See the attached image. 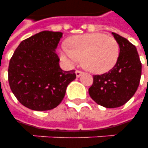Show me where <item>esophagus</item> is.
<instances>
[{"mask_svg": "<svg viewBox=\"0 0 148 148\" xmlns=\"http://www.w3.org/2000/svg\"><path fill=\"white\" fill-rule=\"evenodd\" d=\"M75 74H76L77 77H80L81 76V74H83V72L81 71H76V72H75Z\"/></svg>", "mask_w": 148, "mask_h": 148, "instance_id": "1", "label": "esophagus"}]
</instances>
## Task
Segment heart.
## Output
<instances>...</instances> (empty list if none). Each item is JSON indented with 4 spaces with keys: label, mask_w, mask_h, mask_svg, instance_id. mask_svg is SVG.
<instances>
[{
    "label": "heart",
    "mask_w": 148,
    "mask_h": 148,
    "mask_svg": "<svg viewBox=\"0 0 148 148\" xmlns=\"http://www.w3.org/2000/svg\"><path fill=\"white\" fill-rule=\"evenodd\" d=\"M67 47L60 50L63 61L73 65L81 59L84 68L94 74L109 71L117 64L120 55L117 40L102 33L71 37L67 40Z\"/></svg>",
    "instance_id": "1"
}]
</instances>
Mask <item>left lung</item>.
<instances>
[{
    "mask_svg": "<svg viewBox=\"0 0 148 148\" xmlns=\"http://www.w3.org/2000/svg\"><path fill=\"white\" fill-rule=\"evenodd\" d=\"M120 47L118 60L112 69L101 75H95L88 92L90 97L107 108L126 103L138 90L141 77V63L134 45L126 38L112 33Z\"/></svg>",
    "mask_w": 148,
    "mask_h": 148,
    "instance_id": "obj_1",
    "label": "left lung"
}]
</instances>
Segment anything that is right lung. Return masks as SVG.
Listing matches in <instances>:
<instances>
[{
	"mask_svg": "<svg viewBox=\"0 0 148 148\" xmlns=\"http://www.w3.org/2000/svg\"><path fill=\"white\" fill-rule=\"evenodd\" d=\"M63 33L44 31L21 42L10 59L8 81L11 91L24 107L51 110L60 104L75 71L60 67L56 49Z\"/></svg>",
	"mask_w": 148,
	"mask_h": 148,
	"instance_id": "obj_1",
	"label": "right lung"
}]
</instances>
